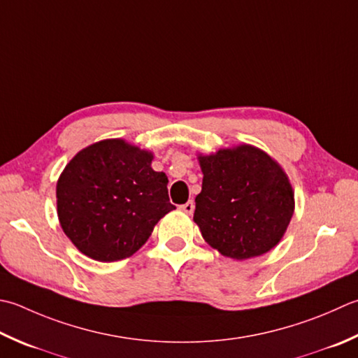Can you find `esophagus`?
<instances>
[{
    "instance_id": "esophagus-1",
    "label": "esophagus",
    "mask_w": 358,
    "mask_h": 358,
    "mask_svg": "<svg viewBox=\"0 0 358 358\" xmlns=\"http://www.w3.org/2000/svg\"><path fill=\"white\" fill-rule=\"evenodd\" d=\"M181 209H183L185 213H187V214H192L194 213V209H195V205H194V201L192 200H189V201H186L183 206H181Z\"/></svg>"
}]
</instances>
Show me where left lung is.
Instances as JSON below:
<instances>
[{
  "label": "left lung",
  "mask_w": 358,
  "mask_h": 358,
  "mask_svg": "<svg viewBox=\"0 0 358 358\" xmlns=\"http://www.w3.org/2000/svg\"><path fill=\"white\" fill-rule=\"evenodd\" d=\"M203 183L194 222L223 256L250 259L281 241L295 208L292 185L267 153L253 145L199 157Z\"/></svg>",
  "instance_id": "obj_1"
}]
</instances>
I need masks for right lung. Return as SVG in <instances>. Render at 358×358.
<instances>
[{
	"mask_svg": "<svg viewBox=\"0 0 358 358\" xmlns=\"http://www.w3.org/2000/svg\"><path fill=\"white\" fill-rule=\"evenodd\" d=\"M153 155L122 139L80 150L57 181L60 225L83 255L101 262L130 257L175 206Z\"/></svg>",
	"mask_w": 358,
	"mask_h": 358,
	"instance_id": "add662e5",
	"label": "right lung"
}]
</instances>
